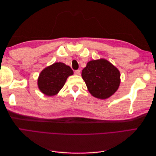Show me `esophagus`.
<instances>
[{
    "label": "esophagus",
    "instance_id": "1",
    "mask_svg": "<svg viewBox=\"0 0 156 156\" xmlns=\"http://www.w3.org/2000/svg\"><path fill=\"white\" fill-rule=\"evenodd\" d=\"M81 71H80L79 69H77V70H75V72H74V73H75V75H81Z\"/></svg>",
    "mask_w": 156,
    "mask_h": 156
}]
</instances>
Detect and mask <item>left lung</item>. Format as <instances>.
<instances>
[{
  "mask_svg": "<svg viewBox=\"0 0 156 156\" xmlns=\"http://www.w3.org/2000/svg\"><path fill=\"white\" fill-rule=\"evenodd\" d=\"M81 76L91 95L100 100L112 96L120 84V71L105 58L89 61Z\"/></svg>",
  "mask_w": 156,
  "mask_h": 156,
  "instance_id": "obj_1",
  "label": "left lung"
}]
</instances>
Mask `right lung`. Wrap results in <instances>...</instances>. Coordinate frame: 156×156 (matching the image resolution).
<instances>
[{
    "label": "right lung",
    "instance_id": "1",
    "mask_svg": "<svg viewBox=\"0 0 156 156\" xmlns=\"http://www.w3.org/2000/svg\"><path fill=\"white\" fill-rule=\"evenodd\" d=\"M73 74V70L69 66L62 62H55L40 72L37 87L45 95L55 96L62 88L68 77Z\"/></svg>",
    "mask_w": 156,
    "mask_h": 156
}]
</instances>
